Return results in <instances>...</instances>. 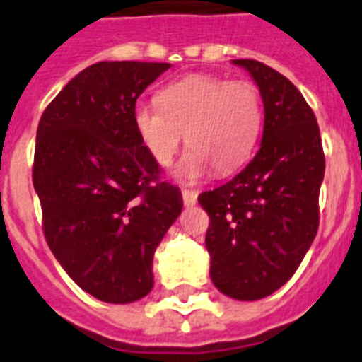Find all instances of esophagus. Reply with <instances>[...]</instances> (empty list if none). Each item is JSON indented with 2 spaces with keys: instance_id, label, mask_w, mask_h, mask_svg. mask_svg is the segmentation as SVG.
Instances as JSON below:
<instances>
[{
  "instance_id": "34e87169",
  "label": "esophagus",
  "mask_w": 362,
  "mask_h": 362,
  "mask_svg": "<svg viewBox=\"0 0 362 362\" xmlns=\"http://www.w3.org/2000/svg\"><path fill=\"white\" fill-rule=\"evenodd\" d=\"M183 202L187 206H192L197 203V192L196 190H183Z\"/></svg>"
}]
</instances>
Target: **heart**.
<instances>
[{
	"label": "heart",
	"mask_w": 362,
	"mask_h": 362,
	"mask_svg": "<svg viewBox=\"0 0 362 362\" xmlns=\"http://www.w3.org/2000/svg\"><path fill=\"white\" fill-rule=\"evenodd\" d=\"M159 104H139L134 126L143 146L166 166L185 141L190 148L174 177L196 183L216 168L228 174L245 163L262 132L260 93L251 82H228L214 75H188L165 86Z\"/></svg>",
	"instance_id": "b5f03b06"
}]
</instances>
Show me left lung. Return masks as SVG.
<instances>
[{"label": "left lung", "instance_id": "left-lung-1", "mask_svg": "<svg viewBox=\"0 0 362 362\" xmlns=\"http://www.w3.org/2000/svg\"><path fill=\"white\" fill-rule=\"evenodd\" d=\"M233 64L260 89V150L197 202L211 218L205 243L214 286L236 300H260L293 276L313 243L324 151L315 113L286 76L256 60Z\"/></svg>", "mask_w": 362, "mask_h": 362}]
</instances>
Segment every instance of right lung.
Listing matches in <instances>:
<instances>
[{"mask_svg": "<svg viewBox=\"0 0 362 362\" xmlns=\"http://www.w3.org/2000/svg\"><path fill=\"white\" fill-rule=\"evenodd\" d=\"M168 67L93 64L45 107L36 132L33 183L45 240L76 286L110 304L151 291L153 252L183 211L134 126L139 95Z\"/></svg>", "mask_w": 362, "mask_h": 362, "instance_id": "obj_1", "label": "right lung"}]
</instances>
